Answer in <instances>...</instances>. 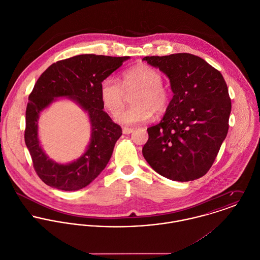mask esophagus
I'll use <instances>...</instances> for the list:
<instances>
[{"mask_svg": "<svg viewBox=\"0 0 260 260\" xmlns=\"http://www.w3.org/2000/svg\"><path fill=\"white\" fill-rule=\"evenodd\" d=\"M122 132H123V134H126V135H128V134H131V133L133 132V129H132V128H127V127H124V128L122 129Z\"/></svg>", "mask_w": 260, "mask_h": 260, "instance_id": "esophagus-1", "label": "esophagus"}]
</instances>
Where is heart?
<instances>
[{"mask_svg":"<svg viewBox=\"0 0 260 260\" xmlns=\"http://www.w3.org/2000/svg\"><path fill=\"white\" fill-rule=\"evenodd\" d=\"M161 74L148 65L141 64L125 71L122 85L113 76L105 78L100 85V96L104 107L113 115L124 105L125 92L134 93L135 104L116 116V121L124 125H135L148 121L155 111L162 114L169 105V93L162 85Z\"/></svg>","mask_w":260,"mask_h":260,"instance_id":"heart-1","label":"heart"}]
</instances>
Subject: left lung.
I'll return each instance as SVG.
<instances>
[{"instance_id": "8db88e82", "label": "left lung", "mask_w": 260, "mask_h": 260, "mask_svg": "<svg viewBox=\"0 0 260 260\" xmlns=\"http://www.w3.org/2000/svg\"><path fill=\"white\" fill-rule=\"evenodd\" d=\"M170 82L173 98L142 149L158 174L186 182L205 175L228 132L231 101L222 75L202 58L179 53L144 57Z\"/></svg>"}]
</instances>
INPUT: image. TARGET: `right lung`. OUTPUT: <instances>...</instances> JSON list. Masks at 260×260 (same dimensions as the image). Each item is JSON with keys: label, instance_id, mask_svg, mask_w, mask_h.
Instances as JSON below:
<instances>
[{"label": "right lung", "instance_id": "add662e5", "mask_svg": "<svg viewBox=\"0 0 260 260\" xmlns=\"http://www.w3.org/2000/svg\"><path fill=\"white\" fill-rule=\"evenodd\" d=\"M129 59L78 55L52 64L40 76L27 105L25 143L38 176L45 184L64 191L80 190L105 169L114 146L122 135V129L103 110L100 85ZM59 98H67L76 103L87 114L91 126L90 142L86 150L69 164L50 159L38 139L39 115Z\"/></svg>", "mask_w": 260, "mask_h": 260}]
</instances>
